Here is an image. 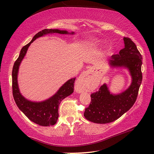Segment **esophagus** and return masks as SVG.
Instances as JSON below:
<instances>
[{
	"label": "esophagus",
	"instance_id": "1",
	"mask_svg": "<svg viewBox=\"0 0 154 154\" xmlns=\"http://www.w3.org/2000/svg\"><path fill=\"white\" fill-rule=\"evenodd\" d=\"M90 73V70H87L79 76L76 83V90L78 92H81L83 90H85Z\"/></svg>",
	"mask_w": 154,
	"mask_h": 154
}]
</instances>
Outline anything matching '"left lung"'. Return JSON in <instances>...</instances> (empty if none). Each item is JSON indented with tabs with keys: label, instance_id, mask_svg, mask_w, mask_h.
<instances>
[{
	"label": "left lung",
	"instance_id": "1",
	"mask_svg": "<svg viewBox=\"0 0 154 154\" xmlns=\"http://www.w3.org/2000/svg\"><path fill=\"white\" fill-rule=\"evenodd\" d=\"M124 48L118 54H113L109 62L113 66L128 68L132 78V83L128 89L118 95L110 94L106 84L91 94L90 104L85 108L83 116L94 123L106 124L116 120L133 106L137 98L143 79V58L131 38L124 37Z\"/></svg>",
	"mask_w": 154,
	"mask_h": 154
}]
</instances>
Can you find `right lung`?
I'll return each instance as SVG.
<instances>
[{
  "label": "right lung",
  "mask_w": 154,
  "mask_h": 154,
  "mask_svg": "<svg viewBox=\"0 0 154 154\" xmlns=\"http://www.w3.org/2000/svg\"><path fill=\"white\" fill-rule=\"evenodd\" d=\"M48 33L68 34L66 30L58 29H44L34 36L32 40L29 43L23 47L21 49L20 56L15 60L12 70V90L13 96L21 111L30 121L42 126H53L56 124L58 119V108L61 101L66 96L73 92L75 78L68 81L60 88L55 95L48 100L41 103H33L25 99L21 95L17 85V72L21 61L26 54L28 47L38 37ZM73 34L74 32H71Z\"/></svg>",
  "instance_id": "1"
}]
</instances>
